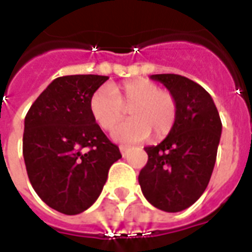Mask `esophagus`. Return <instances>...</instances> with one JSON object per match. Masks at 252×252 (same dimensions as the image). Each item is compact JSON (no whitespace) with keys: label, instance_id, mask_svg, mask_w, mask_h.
<instances>
[{"label":"esophagus","instance_id":"obj_1","mask_svg":"<svg viewBox=\"0 0 252 252\" xmlns=\"http://www.w3.org/2000/svg\"><path fill=\"white\" fill-rule=\"evenodd\" d=\"M128 150H129V147H126V146H120V153L123 157H124L126 153H128Z\"/></svg>","mask_w":252,"mask_h":252}]
</instances>
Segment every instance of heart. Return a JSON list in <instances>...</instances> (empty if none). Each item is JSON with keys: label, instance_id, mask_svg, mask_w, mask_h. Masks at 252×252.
<instances>
[{"label": "heart", "instance_id": "heart-1", "mask_svg": "<svg viewBox=\"0 0 252 252\" xmlns=\"http://www.w3.org/2000/svg\"><path fill=\"white\" fill-rule=\"evenodd\" d=\"M89 109L104 131L113 129L129 109L131 120L120 124L112 133L120 143L143 142L151 133L154 139H162L173 129L177 120L174 95L148 79L98 89L90 98Z\"/></svg>", "mask_w": 252, "mask_h": 252}]
</instances>
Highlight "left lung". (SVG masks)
I'll return each instance as SVG.
<instances>
[{"label": "left lung", "mask_w": 252, "mask_h": 252, "mask_svg": "<svg viewBox=\"0 0 252 252\" xmlns=\"http://www.w3.org/2000/svg\"><path fill=\"white\" fill-rule=\"evenodd\" d=\"M177 101V120L158 146H148L139 184L147 201L164 212H181L205 191L216 162L221 120L211 94L177 74H155Z\"/></svg>", "instance_id": "8db88e82"}]
</instances>
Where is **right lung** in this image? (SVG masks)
I'll use <instances>...</instances> for the list:
<instances>
[{"mask_svg": "<svg viewBox=\"0 0 252 252\" xmlns=\"http://www.w3.org/2000/svg\"><path fill=\"white\" fill-rule=\"evenodd\" d=\"M104 75L54 79L25 116L23 155L31 185L47 205L78 215L93 205L121 158L93 120L89 102Z\"/></svg>", "mask_w": 252, "mask_h": 252, "instance_id": "right-lung-1", "label": "right lung"}]
</instances>
